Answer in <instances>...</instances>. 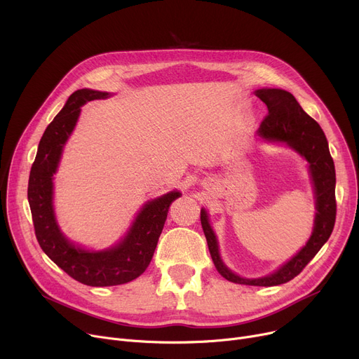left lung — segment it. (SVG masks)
Returning a JSON list of instances; mask_svg holds the SVG:
<instances>
[{
	"label": "left lung",
	"mask_w": 359,
	"mask_h": 359,
	"mask_svg": "<svg viewBox=\"0 0 359 359\" xmlns=\"http://www.w3.org/2000/svg\"><path fill=\"white\" fill-rule=\"evenodd\" d=\"M256 96L268 106V115L260 123L259 135L269 141L287 142L301 156H304L310 164L317 210L313 234L306 246L276 272L249 279L233 273L222 263L218 253L217 238L205 210L201 211V224L214 265L225 279L243 285L273 287L285 284L301 273L329 240L336 219V173L323 129L301 109L291 93L279 88H262L256 91Z\"/></svg>",
	"instance_id": "obj_1"
}]
</instances>
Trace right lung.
I'll return each instance as SVG.
<instances>
[{"instance_id": "add662e5", "label": "right lung", "mask_w": 359, "mask_h": 359, "mask_svg": "<svg viewBox=\"0 0 359 359\" xmlns=\"http://www.w3.org/2000/svg\"><path fill=\"white\" fill-rule=\"evenodd\" d=\"M107 96V93L88 88L71 94L39 142L27 187L34 234L42 250L71 278L90 287L121 285L138 278L153 259L170 203L180 196L173 191L145 203L128 236L113 249L87 252L75 248L62 236L53 215L52 177L58 167L62 147L77 123L81 106Z\"/></svg>"}]
</instances>
